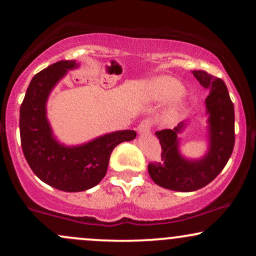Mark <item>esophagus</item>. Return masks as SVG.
I'll return each instance as SVG.
<instances>
[{"instance_id": "1", "label": "esophagus", "mask_w": 256, "mask_h": 256, "mask_svg": "<svg viewBox=\"0 0 256 256\" xmlns=\"http://www.w3.org/2000/svg\"><path fill=\"white\" fill-rule=\"evenodd\" d=\"M150 127H152V126H150V122H149V121H146V120L142 121L141 124H138V134H140V135H146V134H148L149 130H150Z\"/></svg>"}]
</instances>
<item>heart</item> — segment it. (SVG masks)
I'll list each match as a JSON object with an SVG mask.
<instances>
[{
	"label": "heart",
	"instance_id": "obj_1",
	"mask_svg": "<svg viewBox=\"0 0 256 256\" xmlns=\"http://www.w3.org/2000/svg\"><path fill=\"white\" fill-rule=\"evenodd\" d=\"M183 93L184 86L182 85L180 82L169 76H160L150 79L142 88L143 98L148 101H152V102H166V101L177 99V98L183 96ZM183 108L184 104L182 101L174 104L164 114L163 121L166 124L174 122Z\"/></svg>",
	"mask_w": 256,
	"mask_h": 256
}]
</instances>
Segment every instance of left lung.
I'll return each mask as SVG.
<instances>
[{"label":"left lung","mask_w":256,"mask_h":256,"mask_svg":"<svg viewBox=\"0 0 256 256\" xmlns=\"http://www.w3.org/2000/svg\"><path fill=\"white\" fill-rule=\"evenodd\" d=\"M192 74L210 90L205 99L206 152L199 158H190L180 152V135L188 124V120H185L174 129L155 132L162 146V160L148 166L150 177L157 185L178 192H192L211 183L228 162L236 138L234 106L225 82L205 71H192Z\"/></svg>","instance_id":"obj_1"}]
</instances>
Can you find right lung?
<instances>
[{
	"instance_id": "obj_1",
	"label": "right lung",
	"mask_w": 256,
	"mask_h": 256,
	"mask_svg": "<svg viewBox=\"0 0 256 256\" xmlns=\"http://www.w3.org/2000/svg\"><path fill=\"white\" fill-rule=\"evenodd\" d=\"M79 68L78 62L62 60L37 73L20 110V143L28 164L42 182L65 192L85 191L99 184L107 172L113 149L136 138L135 130L126 129L80 144L59 141L48 118V100L58 82Z\"/></svg>"
}]
</instances>
